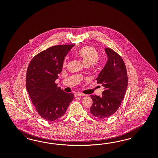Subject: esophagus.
<instances>
[{"label":"esophagus","mask_w":158,"mask_h":158,"mask_svg":"<svg viewBox=\"0 0 158 158\" xmlns=\"http://www.w3.org/2000/svg\"><path fill=\"white\" fill-rule=\"evenodd\" d=\"M75 97H77V96H85V94H83L82 93H77L75 94Z\"/></svg>","instance_id":"esophagus-1"}]
</instances>
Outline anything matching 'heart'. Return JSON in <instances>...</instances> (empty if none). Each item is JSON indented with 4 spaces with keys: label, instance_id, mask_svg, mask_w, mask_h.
I'll list each match as a JSON object with an SVG mask.
<instances>
[{
    "label": "heart",
    "instance_id": "1",
    "mask_svg": "<svg viewBox=\"0 0 158 158\" xmlns=\"http://www.w3.org/2000/svg\"><path fill=\"white\" fill-rule=\"evenodd\" d=\"M77 55L81 58L85 65H96L99 59V53L96 48L91 46H86L81 48L77 52ZM67 64V58L63 61V65Z\"/></svg>",
    "mask_w": 158,
    "mask_h": 158
}]
</instances>
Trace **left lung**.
Masks as SVG:
<instances>
[{
  "label": "left lung",
  "instance_id": "obj_1",
  "mask_svg": "<svg viewBox=\"0 0 158 158\" xmlns=\"http://www.w3.org/2000/svg\"><path fill=\"white\" fill-rule=\"evenodd\" d=\"M108 60L96 78L97 83L104 87L102 97L91 95L93 103L90 112L100 118L113 115L122 103L128 84V77L124 61L118 53L106 48Z\"/></svg>",
  "mask_w": 158,
  "mask_h": 158
}]
</instances>
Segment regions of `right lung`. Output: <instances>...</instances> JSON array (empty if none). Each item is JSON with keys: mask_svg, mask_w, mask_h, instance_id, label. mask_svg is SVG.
<instances>
[{"mask_svg": "<svg viewBox=\"0 0 158 158\" xmlns=\"http://www.w3.org/2000/svg\"><path fill=\"white\" fill-rule=\"evenodd\" d=\"M75 45H57L35 56L29 64L26 87L39 115L48 121L61 118L73 99L57 87L55 81L62 71L63 61Z\"/></svg>", "mask_w": 158, "mask_h": 158, "instance_id": "obj_1", "label": "right lung"}]
</instances>
